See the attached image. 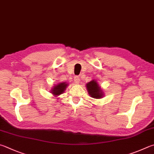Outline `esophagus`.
Returning <instances> with one entry per match:
<instances>
[{
    "label": "esophagus",
    "mask_w": 154,
    "mask_h": 154,
    "mask_svg": "<svg viewBox=\"0 0 154 154\" xmlns=\"http://www.w3.org/2000/svg\"><path fill=\"white\" fill-rule=\"evenodd\" d=\"M74 80H75V83H77V84H79V82H80V81H81V78L79 77L76 76V77H75Z\"/></svg>",
    "instance_id": "34e87169"
}]
</instances>
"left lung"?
<instances>
[{"label":"left lung","instance_id":"obj_1","mask_svg":"<svg viewBox=\"0 0 154 154\" xmlns=\"http://www.w3.org/2000/svg\"><path fill=\"white\" fill-rule=\"evenodd\" d=\"M86 88L88 94L91 97L96 99H100L104 96V92L97 84L96 81L92 80L86 84Z\"/></svg>","mask_w":154,"mask_h":154}]
</instances>
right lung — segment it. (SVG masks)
Instances as JSON below:
<instances>
[{"mask_svg": "<svg viewBox=\"0 0 154 154\" xmlns=\"http://www.w3.org/2000/svg\"><path fill=\"white\" fill-rule=\"evenodd\" d=\"M67 85L68 84L65 82L58 83L57 85H55L54 88L52 89L51 93L56 97L59 96V95L62 94L63 92L65 91Z\"/></svg>", "mask_w": 154, "mask_h": 154, "instance_id": "obj_1", "label": "right lung"}]
</instances>
